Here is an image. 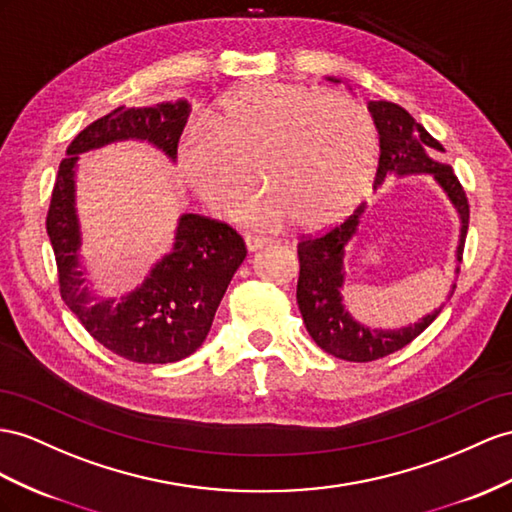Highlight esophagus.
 <instances>
[{"label": "esophagus", "mask_w": 512, "mask_h": 512, "mask_svg": "<svg viewBox=\"0 0 512 512\" xmlns=\"http://www.w3.org/2000/svg\"><path fill=\"white\" fill-rule=\"evenodd\" d=\"M244 242H246V248L251 253H255V251H261V248L264 246H270L274 240H270V238H264V235H244Z\"/></svg>", "instance_id": "1"}]
</instances>
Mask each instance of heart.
Returning a JSON list of instances; mask_svg holds the SVG:
<instances>
[{
  "mask_svg": "<svg viewBox=\"0 0 512 512\" xmlns=\"http://www.w3.org/2000/svg\"><path fill=\"white\" fill-rule=\"evenodd\" d=\"M378 138L370 112L337 90L259 82L222 97L183 134L177 162L190 188L218 212L233 207L255 227L292 220L322 227L346 216L370 190Z\"/></svg>",
  "mask_w": 512,
  "mask_h": 512,
  "instance_id": "obj_1",
  "label": "heart"
}]
</instances>
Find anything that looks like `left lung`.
I'll use <instances>...</instances> for the list:
<instances>
[{
    "instance_id": "8db88e82",
    "label": "left lung",
    "mask_w": 512,
    "mask_h": 512,
    "mask_svg": "<svg viewBox=\"0 0 512 512\" xmlns=\"http://www.w3.org/2000/svg\"><path fill=\"white\" fill-rule=\"evenodd\" d=\"M368 108L374 116L378 136H381V157H378L374 188L381 186L387 175L402 177L428 173L435 177V181L456 207L458 216H461V238H458L456 248V261L461 264L469 227V203L454 170L448 164H439L430 157L432 151H443V147L409 112L396 106V103L370 101ZM363 209L365 205L361 203L355 212L346 216L342 222H337L335 227L318 235H307V238L303 235L298 242L300 274L296 285V300L307 331L313 342L324 352L355 363L383 359L391 355V352L411 344L441 313L439 307L428 313L426 318L398 331L368 329V326L350 318V313L342 303L344 248L352 235L357 233Z\"/></svg>"
}]
</instances>
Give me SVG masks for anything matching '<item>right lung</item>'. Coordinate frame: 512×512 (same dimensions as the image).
<instances>
[{
	"instance_id": "1",
	"label": "right lung",
	"mask_w": 512,
	"mask_h": 512,
	"mask_svg": "<svg viewBox=\"0 0 512 512\" xmlns=\"http://www.w3.org/2000/svg\"><path fill=\"white\" fill-rule=\"evenodd\" d=\"M190 114L188 101L155 108L119 106L73 138L60 162L47 212V235L56 255L60 296L97 342L134 363H175L199 348L216 309L246 257L242 235L199 214L179 218L173 253L157 261L140 287L121 300H95L80 268V225L75 214V166L84 151L116 140H147L170 160Z\"/></svg>"
}]
</instances>
